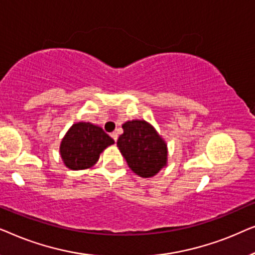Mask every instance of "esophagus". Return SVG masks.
<instances>
[{"label":"esophagus","instance_id":"34e87169","mask_svg":"<svg viewBox=\"0 0 255 255\" xmlns=\"http://www.w3.org/2000/svg\"><path fill=\"white\" fill-rule=\"evenodd\" d=\"M110 135H111V138H113L115 141H117V139H118V133H117V132H113V133H111Z\"/></svg>","mask_w":255,"mask_h":255}]
</instances>
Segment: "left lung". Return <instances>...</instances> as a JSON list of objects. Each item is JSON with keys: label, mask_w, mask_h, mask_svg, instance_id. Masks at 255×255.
Returning <instances> with one entry per match:
<instances>
[{"label": "left lung", "mask_w": 255, "mask_h": 255, "mask_svg": "<svg viewBox=\"0 0 255 255\" xmlns=\"http://www.w3.org/2000/svg\"><path fill=\"white\" fill-rule=\"evenodd\" d=\"M117 146L133 173L141 177L154 176L167 165V145L155 128L145 121H128Z\"/></svg>", "instance_id": "left-lung-1"}]
</instances>
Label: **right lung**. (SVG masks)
<instances>
[{
    "instance_id": "right-lung-1",
    "label": "right lung",
    "mask_w": 255,
    "mask_h": 255,
    "mask_svg": "<svg viewBox=\"0 0 255 255\" xmlns=\"http://www.w3.org/2000/svg\"><path fill=\"white\" fill-rule=\"evenodd\" d=\"M115 144L102 128L86 122L73 124L62 138L60 155L69 169H87L95 165L100 154Z\"/></svg>"
}]
</instances>
